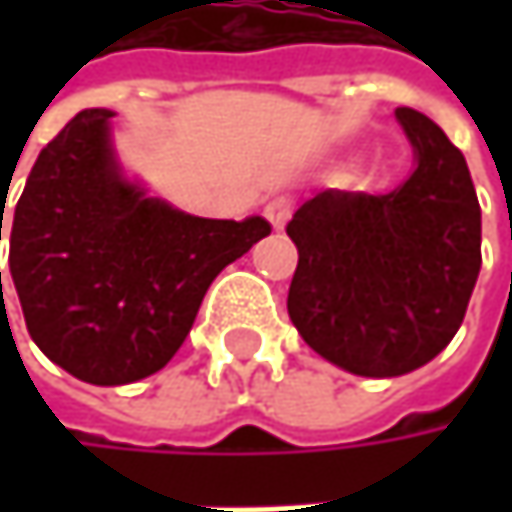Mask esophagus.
Returning <instances> with one entry per match:
<instances>
[{
  "mask_svg": "<svg viewBox=\"0 0 512 512\" xmlns=\"http://www.w3.org/2000/svg\"><path fill=\"white\" fill-rule=\"evenodd\" d=\"M290 213H293V201H290V198H272V201L263 207V216L269 219L272 228H284L287 219H290Z\"/></svg>",
  "mask_w": 512,
  "mask_h": 512,
  "instance_id": "obj_1",
  "label": "esophagus"
}]
</instances>
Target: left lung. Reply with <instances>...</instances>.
Segmentation results:
<instances>
[{
    "label": "left lung",
    "mask_w": 512,
    "mask_h": 512,
    "mask_svg": "<svg viewBox=\"0 0 512 512\" xmlns=\"http://www.w3.org/2000/svg\"><path fill=\"white\" fill-rule=\"evenodd\" d=\"M418 168L388 192L326 189L287 237L299 263L287 314L305 344L358 376H400L462 326L480 272V204L462 154L424 112L400 106Z\"/></svg>",
    "instance_id": "left-lung-1"
}]
</instances>
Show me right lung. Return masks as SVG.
Returning <instances> with one entry per match:
<instances>
[{"instance_id": "obj_1", "label": "right lung", "mask_w": 512, "mask_h": 512, "mask_svg": "<svg viewBox=\"0 0 512 512\" xmlns=\"http://www.w3.org/2000/svg\"><path fill=\"white\" fill-rule=\"evenodd\" d=\"M109 118L85 109L41 151L8 252L32 341L91 385L165 367L213 278L272 231L260 216L198 219L130 186L112 159Z\"/></svg>"}]
</instances>
